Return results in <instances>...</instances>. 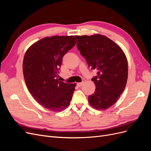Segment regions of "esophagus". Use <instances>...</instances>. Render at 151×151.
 <instances>
[{"mask_svg":"<svg viewBox=\"0 0 151 151\" xmlns=\"http://www.w3.org/2000/svg\"><path fill=\"white\" fill-rule=\"evenodd\" d=\"M83 84H84V82H81V83H77V86H79V87H81Z\"/></svg>","mask_w":151,"mask_h":151,"instance_id":"34e87169","label":"esophagus"}]
</instances>
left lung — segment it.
<instances>
[{"label": "left lung", "instance_id": "obj_1", "mask_svg": "<svg viewBox=\"0 0 151 151\" xmlns=\"http://www.w3.org/2000/svg\"><path fill=\"white\" fill-rule=\"evenodd\" d=\"M77 48L91 69L98 71L92 78L94 93L89 103L97 109H106L115 104L125 89L128 78V62L121 48L101 35L75 36Z\"/></svg>", "mask_w": 151, "mask_h": 151}]
</instances>
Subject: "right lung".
<instances>
[{"instance_id": "1", "label": "right lung", "mask_w": 151, "mask_h": 151, "mask_svg": "<svg viewBox=\"0 0 151 151\" xmlns=\"http://www.w3.org/2000/svg\"><path fill=\"white\" fill-rule=\"evenodd\" d=\"M77 42L74 36H53L36 42L27 50L23 75L29 93L41 105L53 111L68 106L76 84L60 81L62 59Z\"/></svg>"}]
</instances>
